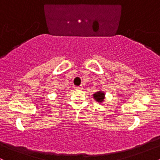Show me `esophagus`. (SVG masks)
<instances>
[{
  "label": "esophagus",
  "mask_w": 160,
  "mask_h": 160,
  "mask_svg": "<svg viewBox=\"0 0 160 160\" xmlns=\"http://www.w3.org/2000/svg\"><path fill=\"white\" fill-rule=\"evenodd\" d=\"M75 89H76V90L82 89V85H80V86H75Z\"/></svg>",
  "instance_id": "obj_1"
}]
</instances>
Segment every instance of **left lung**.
Listing matches in <instances>:
<instances>
[{"label":"left lung","instance_id":"left-lung-1","mask_svg":"<svg viewBox=\"0 0 160 160\" xmlns=\"http://www.w3.org/2000/svg\"><path fill=\"white\" fill-rule=\"evenodd\" d=\"M93 98L95 101L98 102H102L105 98V93L103 92H97L93 95Z\"/></svg>","mask_w":160,"mask_h":160}]
</instances>
